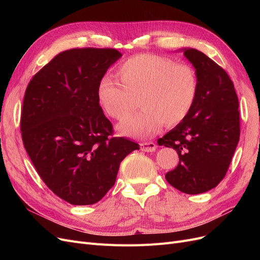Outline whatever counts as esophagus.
Masks as SVG:
<instances>
[{
	"instance_id": "esophagus-1",
	"label": "esophagus",
	"mask_w": 260,
	"mask_h": 260,
	"mask_svg": "<svg viewBox=\"0 0 260 260\" xmlns=\"http://www.w3.org/2000/svg\"><path fill=\"white\" fill-rule=\"evenodd\" d=\"M140 148H141V151H143V152H147V153L154 152L156 149V145L153 142H143L140 144Z\"/></svg>"
}]
</instances>
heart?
Instances as JSON below:
<instances>
[{
    "mask_svg": "<svg viewBox=\"0 0 260 260\" xmlns=\"http://www.w3.org/2000/svg\"><path fill=\"white\" fill-rule=\"evenodd\" d=\"M117 74L121 84L112 77H104L96 94L105 114L119 121L130 115L135 99H140L142 109L118 127L124 136L147 139L164 123L175 127L186 119L198 99L199 79L194 68L160 55L132 56L118 67Z\"/></svg>",
    "mask_w": 260,
    "mask_h": 260,
    "instance_id": "b5f03b06",
    "label": "heart"
}]
</instances>
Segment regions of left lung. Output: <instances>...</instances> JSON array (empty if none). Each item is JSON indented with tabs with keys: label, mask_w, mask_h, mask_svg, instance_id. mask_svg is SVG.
Returning a JSON list of instances; mask_svg holds the SVG:
<instances>
[{
	"label": "left lung",
	"mask_w": 260,
	"mask_h": 260,
	"mask_svg": "<svg viewBox=\"0 0 260 260\" xmlns=\"http://www.w3.org/2000/svg\"><path fill=\"white\" fill-rule=\"evenodd\" d=\"M183 51L198 75V99L186 119L157 143L179 155L178 166L165 176L168 183L200 194L217 186L230 166L240 140L239 100L223 68L198 50Z\"/></svg>",
	"instance_id": "obj_1"
}]
</instances>
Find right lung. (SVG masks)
<instances>
[{
  "label": "right lung",
  "mask_w": 260,
  "mask_h": 260,
  "mask_svg": "<svg viewBox=\"0 0 260 260\" xmlns=\"http://www.w3.org/2000/svg\"><path fill=\"white\" fill-rule=\"evenodd\" d=\"M121 57L115 49L57 54L30 80L20 130L38 175L72 205H92L115 184L119 165L140 145L113 137L98 101V84Z\"/></svg>",
  "instance_id": "1"
}]
</instances>
